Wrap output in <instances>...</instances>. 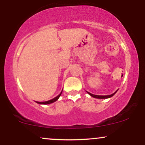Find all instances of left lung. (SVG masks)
I'll use <instances>...</instances> for the list:
<instances>
[{
    "label": "left lung",
    "mask_w": 145,
    "mask_h": 145,
    "mask_svg": "<svg viewBox=\"0 0 145 145\" xmlns=\"http://www.w3.org/2000/svg\"><path fill=\"white\" fill-rule=\"evenodd\" d=\"M116 91H115V92H114V93H112V94H111V95H93V94L91 93L87 92V91H86V92H87L88 93H89L90 95H91V97H93L97 98V99H107V98H110V97H112V96L116 93Z\"/></svg>",
    "instance_id": "left-lung-1"
}]
</instances>
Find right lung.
<instances>
[{"instance_id":"obj_1","label":"right lung","mask_w":145,"mask_h":145,"mask_svg":"<svg viewBox=\"0 0 145 145\" xmlns=\"http://www.w3.org/2000/svg\"><path fill=\"white\" fill-rule=\"evenodd\" d=\"M62 91H63V90H62ZM62 91H61V93L59 95L56 96V97L53 98V99H50V100H48L47 101H43V102H39V101H36V102L37 103V104H52V103L54 102V101H56L58 99H59L60 96H61V93H62Z\"/></svg>"}]
</instances>
